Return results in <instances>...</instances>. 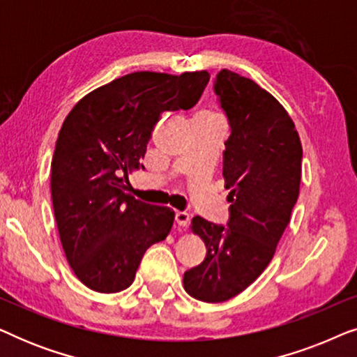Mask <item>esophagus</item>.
I'll list each match as a JSON object with an SVG mask.
<instances>
[{"label":"esophagus","mask_w":357,"mask_h":357,"mask_svg":"<svg viewBox=\"0 0 357 357\" xmlns=\"http://www.w3.org/2000/svg\"><path fill=\"white\" fill-rule=\"evenodd\" d=\"M175 222H177L178 227H187L188 222H190L188 213H183V211L175 213Z\"/></svg>","instance_id":"1"}]
</instances>
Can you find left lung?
Segmentation results:
<instances>
[{"instance_id": "obj_1", "label": "left lung", "mask_w": 357, "mask_h": 357, "mask_svg": "<svg viewBox=\"0 0 357 357\" xmlns=\"http://www.w3.org/2000/svg\"><path fill=\"white\" fill-rule=\"evenodd\" d=\"M213 89L229 125V221L192 219L206 258L185 271L183 286L198 301L224 302L247 289L275 255L299 197L302 146L284 107L255 81L221 70Z\"/></svg>"}]
</instances>
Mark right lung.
I'll return each mask as SVG.
<instances>
[{
    "instance_id": "right-lung-1",
    "label": "right lung",
    "mask_w": 357,
    "mask_h": 357,
    "mask_svg": "<svg viewBox=\"0 0 357 357\" xmlns=\"http://www.w3.org/2000/svg\"><path fill=\"white\" fill-rule=\"evenodd\" d=\"M209 81L138 71L92 91L63 121L52 160L53 211L66 260L82 284L112 294L135 280L144 252L167 237L174 211L125 193L164 112L190 110Z\"/></svg>"
}]
</instances>
